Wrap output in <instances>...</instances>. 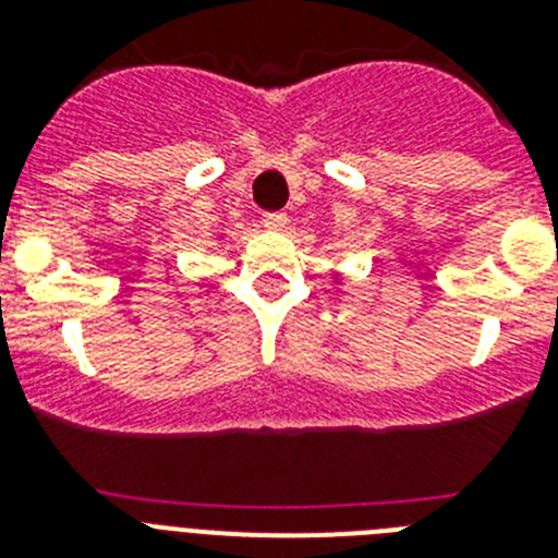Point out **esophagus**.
<instances>
[{
  "mask_svg": "<svg viewBox=\"0 0 558 558\" xmlns=\"http://www.w3.org/2000/svg\"><path fill=\"white\" fill-rule=\"evenodd\" d=\"M263 226L268 231H282L288 226V215L284 211H268V215H263Z\"/></svg>",
  "mask_w": 558,
  "mask_h": 558,
  "instance_id": "1",
  "label": "esophagus"
}]
</instances>
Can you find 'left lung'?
<instances>
[{
    "label": "left lung",
    "mask_w": 558,
    "mask_h": 558,
    "mask_svg": "<svg viewBox=\"0 0 558 558\" xmlns=\"http://www.w3.org/2000/svg\"><path fill=\"white\" fill-rule=\"evenodd\" d=\"M335 282H340V276H335Z\"/></svg>",
    "instance_id": "8db88e82"
}]
</instances>
